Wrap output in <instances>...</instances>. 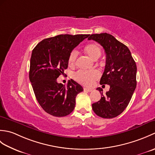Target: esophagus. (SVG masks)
Returning a JSON list of instances; mask_svg holds the SVG:
<instances>
[{
	"label": "esophagus",
	"mask_w": 155,
	"mask_h": 155,
	"mask_svg": "<svg viewBox=\"0 0 155 155\" xmlns=\"http://www.w3.org/2000/svg\"><path fill=\"white\" fill-rule=\"evenodd\" d=\"M84 91L89 93V92H91L92 91H93V89H91V88H84Z\"/></svg>",
	"instance_id": "esophagus-1"
}]
</instances>
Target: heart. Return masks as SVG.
<instances>
[{"mask_svg":"<svg viewBox=\"0 0 155 155\" xmlns=\"http://www.w3.org/2000/svg\"><path fill=\"white\" fill-rule=\"evenodd\" d=\"M84 51L88 57H90L92 60L97 61L100 58L102 54V50L100 46L97 43H93L87 45L85 47ZM78 56V52L77 50H72L68 57V64L71 66H74L77 61ZM74 79H75L78 83L85 86H90L93 83L94 81L98 79L99 77V73L96 70L85 71H78L74 72L72 75Z\"/></svg>","mask_w":155,"mask_h":155,"instance_id":"b5f03b06","label":"heart"}]
</instances>
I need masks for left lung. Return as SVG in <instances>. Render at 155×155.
Instances as JSON below:
<instances>
[{"mask_svg":"<svg viewBox=\"0 0 155 155\" xmlns=\"http://www.w3.org/2000/svg\"><path fill=\"white\" fill-rule=\"evenodd\" d=\"M98 42L106 53V65L101 84H108L110 89L92 104L98 116L112 118L118 116L128 106L137 87V65L126 45L108 33L93 34L88 38Z\"/></svg>","mask_w":155,"mask_h":155,"instance_id":"8db88e82","label":"left lung"}]
</instances>
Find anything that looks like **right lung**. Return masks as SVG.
I'll return each instance as SVG.
<instances>
[{
  "instance_id": "add662e5",
  "label": "right lung",
  "mask_w": 155,
  "mask_h": 155,
  "mask_svg": "<svg viewBox=\"0 0 155 155\" xmlns=\"http://www.w3.org/2000/svg\"><path fill=\"white\" fill-rule=\"evenodd\" d=\"M89 35H60L45 38L32 50L29 71L36 98L45 112L64 117L75 107L77 95L83 91L79 84L69 81L65 87L57 79L64 74L71 52Z\"/></svg>"
}]
</instances>
